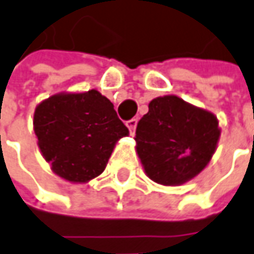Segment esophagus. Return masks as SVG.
I'll list each match as a JSON object with an SVG mask.
<instances>
[{
    "mask_svg": "<svg viewBox=\"0 0 254 254\" xmlns=\"http://www.w3.org/2000/svg\"><path fill=\"white\" fill-rule=\"evenodd\" d=\"M127 127L130 133H135V129L136 127H137V119L132 118V119H129V121H127Z\"/></svg>",
    "mask_w": 254,
    "mask_h": 254,
    "instance_id": "esophagus-1",
    "label": "esophagus"
}]
</instances>
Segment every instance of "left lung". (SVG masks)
Returning <instances> with one entry per match:
<instances>
[{"instance_id":"8db88e82","label":"left lung","mask_w":254,"mask_h":254,"mask_svg":"<svg viewBox=\"0 0 254 254\" xmlns=\"http://www.w3.org/2000/svg\"><path fill=\"white\" fill-rule=\"evenodd\" d=\"M218 121L176 95L154 98L136 127V150L150 179L183 184L205 167L219 139Z\"/></svg>"}]
</instances>
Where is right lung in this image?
Instances as JSON below:
<instances>
[{
    "label": "right lung",
    "instance_id": "add662e5",
    "mask_svg": "<svg viewBox=\"0 0 254 254\" xmlns=\"http://www.w3.org/2000/svg\"><path fill=\"white\" fill-rule=\"evenodd\" d=\"M33 127L46 162L71 183L100 176L117 140L129 133L112 102L95 90L43 101L36 107Z\"/></svg>",
    "mask_w": 254,
    "mask_h": 254
}]
</instances>
